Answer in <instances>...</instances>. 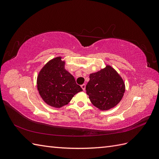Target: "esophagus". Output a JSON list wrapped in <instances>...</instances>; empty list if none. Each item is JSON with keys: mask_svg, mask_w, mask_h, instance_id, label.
Listing matches in <instances>:
<instances>
[{"mask_svg": "<svg viewBox=\"0 0 159 159\" xmlns=\"http://www.w3.org/2000/svg\"><path fill=\"white\" fill-rule=\"evenodd\" d=\"M81 88H82V89L84 90V91H85V84H82L81 85Z\"/></svg>", "mask_w": 159, "mask_h": 159, "instance_id": "1", "label": "esophagus"}]
</instances>
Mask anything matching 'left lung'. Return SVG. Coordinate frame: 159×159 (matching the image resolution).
<instances>
[{"label":"left lung","mask_w":159,"mask_h":159,"mask_svg":"<svg viewBox=\"0 0 159 159\" xmlns=\"http://www.w3.org/2000/svg\"><path fill=\"white\" fill-rule=\"evenodd\" d=\"M89 79L86 93L92 104L100 110L114 107L123 98L125 85L121 77L111 66L91 74Z\"/></svg>","instance_id":"obj_1"}]
</instances>
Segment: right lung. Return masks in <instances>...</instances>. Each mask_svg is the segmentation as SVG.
I'll use <instances>...</instances> for the list:
<instances>
[{"label": "right lung", "instance_id": "1", "mask_svg": "<svg viewBox=\"0 0 159 159\" xmlns=\"http://www.w3.org/2000/svg\"><path fill=\"white\" fill-rule=\"evenodd\" d=\"M61 57L51 60L43 67L37 78V88L42 99L50 106L60 108L83 91L70 72L65 69Z\"/></svg>", "mask_w": 159, "mask_h": 159}]
</instances>
